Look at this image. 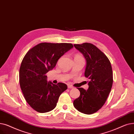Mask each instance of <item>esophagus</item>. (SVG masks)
<instances>
[{
  "label": "esophagus",
  "mask_w": 134,
  "mask_h": 134,
  "mask_svg": "<svg viewBox=\"0 0 134 134\" xmlns=\"http://www.w3.org/2000/svg\"><path fill=\"white\" fill-rule=\"evenodd\" d=\"M68 88L69 89H72V88H74V87H72V86H71V85H68Z\"/></svg>",
  "instance_id": "34e87169"
}]
</instances>
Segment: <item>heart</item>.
<instances>
[{
    "instance_id": "obj_1",
    "label": "heart",
    "mask_w": 134,
    "mask_h": 134,
    "mask_svg": "<svg viewBox=\"0 0 134 134\" xmlns=\"http://www.w3.org/2000/svg\"><path fill=\"white\" fill-rule=\"evenodd\" d=\"M77 56H79V55H77Z\"/></svg>"
}]
</instances>
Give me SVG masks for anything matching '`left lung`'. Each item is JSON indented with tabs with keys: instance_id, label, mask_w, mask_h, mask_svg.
Wrapping results in <instances>:
<instances>
[{
	"instance_id": "1",
	"label": "left lung",
	"mask_w": 134,
	"mask_h": 134,
	"mask_svg": "<svg viewBox=\"0 0 134 134\" xmlns=\"http://www.w3.org/2000/svg\"><path fill=\"white\" fill-rule=\"evenodd\" d=\"M74 46L86 60L85 76L89 79V87L87 91L78 88L80 95L73 104L79 112L91 114L101 109L111 92L113 83L112 66L105 54L94 44L86 42Z\"/></svg>"
}]
</instances>
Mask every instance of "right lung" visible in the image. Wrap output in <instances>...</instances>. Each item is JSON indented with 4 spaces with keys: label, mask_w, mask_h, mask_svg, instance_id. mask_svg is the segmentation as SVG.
<instances>
[{
    "label": "right lung",
    "mask_w": 134,
    "mask_h": 134,
    "mask_svg": "<svg viewBox=\"0 0 134 134\" xmlns=\"http://www.w3.org/2000/svg\"><path fill=\"white\" fill-rule=\"evenodd\" d=\"M73 47L71 43L44 42L25 55L19 72L20 84L25 100L35 111L45 113L53 110L60 94L68 88L63 83L54 85L48 81L46 74Z\"/></svg>",
    "instance_id": "add662e5"
}]
</instances>
